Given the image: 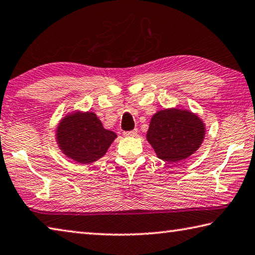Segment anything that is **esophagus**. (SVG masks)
Returning <instances> with one entry per match:
<instances>
[{"instance_id":"34e87169","label":"esophagus","mask_w":255,"mask_h":255,"mask_svg":"<svg viewBox=\"0 0 255 255\" xmlns=\"http://www.w3.org/2000/svg\"><path fill=\"white\" fill-rule=\"evenodd\" d=\"M137 133H138L137 129H133V130H130V131H125L124 136L125 137H135V136H137Z\"/></svg>"}]
</instances>
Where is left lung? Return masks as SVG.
I'll list each match as a JSON object with an SVG mask.
<instances>
[{"label": "left lung", "mask_w": 255, "mask_h": 255, "mask_svg": "<svg viewBox=\"0 0 255 255\" xmlns=\"http://www.w3.org/2000/svg\"><path fill=\"white\" fill-rule=\"evenodd\" d=\"M205 124L186 109L168 108L152 115L146 138L158 158L177 163L188 158L201 147Z\"/></svg>", "instance_id": "1"}]
</instances>
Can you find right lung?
I'll return each mask as SVG.
<instances>
[{"label":"right lung","instance_id":"right-lung-1","mask_svg":"<svg viewBox=\"0 0 255 255\" xmlns=\"http://www.w3.org/2000/svg\"><path fill=\"white\" fill-rule=\"evenodd\" d=\"M117 135L106 129L91 112H73L60 120L55 139L64 155L79 164H91L104 157Z\"/></svg>","mask_w":255,"mask_h":255}]
</instances>
